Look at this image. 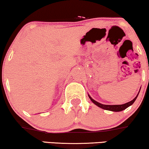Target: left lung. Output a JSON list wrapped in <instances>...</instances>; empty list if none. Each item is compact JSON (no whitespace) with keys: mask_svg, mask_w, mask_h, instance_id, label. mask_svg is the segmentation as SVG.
Here are the masks:
<instances>
[{"mask_svg":"<svg viewBox=\"0 0 149 149\" xmlns=\"http://www.w3.org/2000/svg\"><path fill=\"white\" fill-rule=\"evenodd\" d=\"M139 92L140 91H138V94L136 96L134 97V98L132 100V101L129 102H127L125 104H120V105H107V104H102L98 102L95 101L93 100L92 97H91L90 95L88 94V96L89 97V99L91 100V101L92 102L93 104H95V105L97 106V107L101 108V109H104V110H107V111H113V112H120V111H123V110H125L127 109V107H130V106L134 104V102L137 98L138 94H139Z\"/></svg>","mask_w":149,"mask_h":149,"instance_id":"8db88e82","label":"left lung"}]
</instances>
